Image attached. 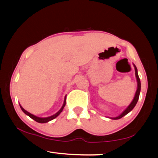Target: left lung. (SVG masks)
Instances as JSON below:
<instances>
[{"label":"left lung","instance_id":"8db88e82","mask_svg":"<svg viewBox=\"0 0 158 158\" xmlns=\"http://www.w3.org/2000/svg\"><path fill=\"white\" fill-rule=\"evenodd\" d=\"M134 66H135V75H136V78H137V91H136V94H135V98H134L133 101H132L131 104L128 106V108H126V110H124V111L123 112L122 114H120V115L118 116V117H114V118H111V119H120L122 118L123 117H124L125 115H126L127 114L129 113L131 110L133 109L134 108H135V106H136V104H137V101H138V99H139V92H140V88H141V85H140V80H139V76H138V73H137V69L136 68V66L135 64H134Z\"/></svg>","mask_w":158,"mask_h":158}]
</instances>
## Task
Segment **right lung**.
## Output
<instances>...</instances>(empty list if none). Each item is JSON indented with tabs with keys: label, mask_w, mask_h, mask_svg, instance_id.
Here are the masks:
<instances>
[{
	"label": "right lung",
	"mask_w": 158,
	"mask_h": 158,
	"mask_svg": "<svg viewBox=\"0 0 158 158\" xmlns=\"http://www.w3.org/2000/svg\"><path fill=\"white\" fill-rule=\"evenodd\" d=\"M65 104H66V97H64V104H63V106H62V107H61V109L59 110V111L57 112V113L54 114V115L51 116V117H45V118H41V117H36V116L33 115V114H30V113H29V112H28V111H27L26 110H24V109H23V108L22 107H21V106H20V107H21V110H22V111L23 112V113H24L25 114H27V116H29V117H30V118H32V119H34V120L36 121V122H38V123H48V122H49V121L52 120V119H55L56 117H57L59 115V114H60L61 112L62 111V110H63V108H64V106H65Z\"/></svg>",
	"instance_id": "add662e5"
}]
</instances>
